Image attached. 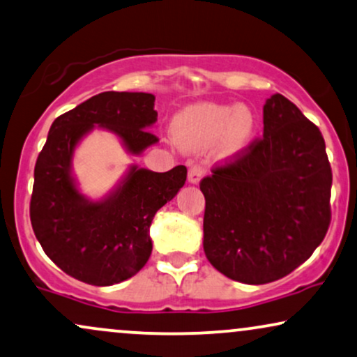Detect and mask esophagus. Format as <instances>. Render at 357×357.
<instances>
[{"mask_svg":"<svg viewBox=\"0 0 357 357\" xmlns=\"http://www.w3.org/2000/svg\"><path fill=\"white\" fill-rule=\"evenodd\" d=\"M204 175H205V170L202 169L200 165H192L190 169H188V183L197 185V183L204 178Z\"/></svg>","mask_w":357,"mask_h":357,"instance_id":"obj_1","label":"esophagus"}]
</instances>
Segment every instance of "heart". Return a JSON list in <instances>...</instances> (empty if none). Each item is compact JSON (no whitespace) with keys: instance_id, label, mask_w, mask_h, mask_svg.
Wrapping results in <instances>:
<instances>
[{"instance_id":"obj_1","label":"heart","mask_w":357,"mask_h":357,"mask_svg":"<svg viewBox=\"0 0 357 357\" xmlns=\"http://www.w3.org/2000/svg\"><path fill=\"white\" fill-rule=\"evenodd\" d=\"M258 130L255 112L246 105L199 102L172 119L175 144L187 152H204L217 144L220 160H238L248 152Z\"/></svg>"}]
</instances>
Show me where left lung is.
Returning <instances> with one entry per match:
<instances>
[{"label": "left lung", "mask_w": 357, "mask_h": 357, "mask_svg": "<svg viewBox=\"0 0 357 357\" xmlns=\"http://www.w3.org/2000/svg\"><path fill=\"white\" fill-rule=\"evenodd\" d=\"M263 139L202 180L204 250L215 270L265 284L303 265L326 236L333 174L318 127L284 96L263 105Z\"/></svg>", "instance_id": "1"}]
</instances>
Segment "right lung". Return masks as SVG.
<instances>
[{"mask_svg":"<svg viewBox=\"0 0 357 357\" xmlns=\"http://www.w3.org/2000/svg\"><path fill=\"white\" fill-rule=\"evenodd\" d=\"M155 96L102 92L52 122L34 167L31 225L44 253L69 276L94 286H111L142 270L152 253L151 225L158 210L177 195L187 169L152 172L129 165L100 199L79 188L73 158L94 129L121 140L129 155H142L158 139Z\"/></svg>","mask_w":357,"mask_h":357,"instance_id":"add662e5","label":"right lung"}]
</instances>
